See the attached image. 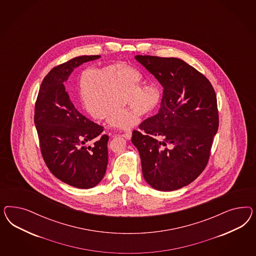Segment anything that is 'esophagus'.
I'll return each mask as SVG.
<instances>
[{
    "mask_svg": "<svg viewBox=\"0 0 256 256\" xmlns=\"http://www.w3.org/2000/svg\"><path fill=\"white\" fill-rule=\"evenodd\" d=\"M132 132H130V130H128V132H126L124 133H123V134H122V136L124 137V139L130 140V138H132Z\"/></svg>",
    "mask_w": 256,
    "mask_h": 256,
    "instance_id": "esophagus-1",
    "label": "esophagus"
}]
</instances>
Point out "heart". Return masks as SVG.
<instances>
[{"label": "heart", "instance_id": "b5f03b06", "mask_svg": "<svg viewBox=\"0 0 256 256\" xmlns=\"http://www.w3.org/2000/svg\"><path fill=\"white\" fill-rule=\"evenodd\" d=\"M140 76L124 62L86 68L78 73L77 94L86 114L96 121L107 119L119 130H130L139 120L124 106L126 100L135 114L144 116L155 108L160 92L155 86L140 87Z\"/></svg>", "mask_w": 256, "mask_h": 256}]
</instances>
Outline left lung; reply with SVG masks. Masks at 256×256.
<instances>
[{
    "label": "left lung",
    "instance_id": "1",
    "mask_svg": "<svg viewBox=\"0 0 256 256\" xmlns=\"http://www.w3.org/2000/svg\"><path fill=\"white\" fill-rule=\"evenodd\" d=\"M82 55L54 66L41 82L34 106V124L41 154L57 178L71 186L90 188L105 176L108 136L103 126L82 116L66 91L64 82L75 68L98 59ZM92 141V147H86Z\"/></svg>",
    "mask_w": 256,
    "mask_h": 256
}]
</instances>
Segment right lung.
I'll list each match as a JSON object with an SVG mask.
<instances>
[{"mask_svg": "<svg viewBox=\"0 0 256 256\" xmlns=\"http://www.w3.org/2000/svg\"><path fill=\"white\" fill-rule=\"evenodd\" d=\"M163 87L158 112L132 132L142 174L158 190L190 184L206 167L218 128L215 90L208 78L178 58L136 55Z\"/></svg>", "mask_w": 256, "mask_h": 256, "instance_id": "1", "label": "right lung"}]
</instances>
